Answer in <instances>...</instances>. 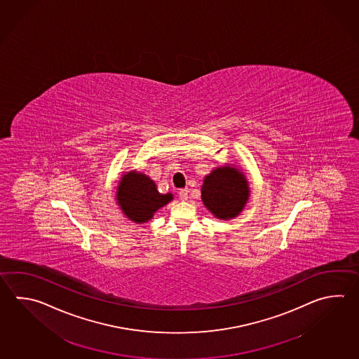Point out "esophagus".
Segmentation results:
<instances>
[{
  "label": "esophagus",
  "mask_w": 359,
  "mask_h": 359,
  "mask_svg": "<svg viewBox=\"0 0 359 359\" xmlns=\"http://www.w3.org/2000/svg\"><path fill=\"white\" fill-rule=\"evenodd\" d=\"M188 193H189V191H188L187 188L180 189V191H179V198H180L182 201H187V199H188Z\"/></svg>",
  "instance_id": "34e87169"
}]
</instances>
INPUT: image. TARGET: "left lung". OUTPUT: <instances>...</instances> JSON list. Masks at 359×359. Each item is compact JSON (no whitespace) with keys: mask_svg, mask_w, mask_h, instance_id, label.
<instances>
[{"mask_svg":"<svg viewBox=\"0 0 359 359\" xmlns=\"http://www.w3.org/2000/svg\"><path fill=\"white\" fill-rule=\"evenodd\" d=\"M249 197L248 183L234 168H219L205 176L202 201L219 219H233L242 212Z\"/></svg>","mask_w":359,"mask_h":359,"instance_id":"obj_1","label":"left lung"}]
</instances>
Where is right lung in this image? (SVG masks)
Listing matches in <instances>:
<instances>
[{
	"label": "right lung",
	"instance_id": "add662e5",
	"mask_svg": "<svg viewBox=\"0 0 359 359\" xmlns=\"http://www.w3.org/2000/svg\"><path fill=\"white\" fill-rule=\"evenodd\" d=\"M117 203L126 217L135 222H146L154 213L168 205L172 196L160 194L154 180L148 176L132 171L124 175L117 188Z\"/></svg>",
	"mask_w": 359,
	"mask_h": 359
}]
</instances>
